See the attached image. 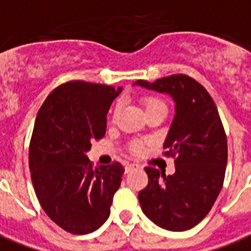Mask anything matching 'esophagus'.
<instances>
[{
	"mask_svg": "<svg viewBox=\"0 0 251 251\" xmlns=\"http://www.w3.org/2000/svg\"><path fill=\"white\" fill-rule=\"evenodd\" d=\"M138 168H141L138 163H126L125 170H126V173H129V172H131L133 169H138Z\"/></svg>",
	"mask_w": 251,
	"mask_h": 251,
	"instance_id": "1",
	"label": "esophagus"
}]
</instances>
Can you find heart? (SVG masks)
<instances>
[{"mask_svg": "<svg viewBox=\"0 0 251 251\" xmlns=\"http://www.w3.org/2000/svg\"><path fill=\"white\" fill-rule=\"evenodd\" d=\"M142 102H144L145 111H146V113L151 110H166V105H165V102H163L161 98L155 97V96H145V97L142 98ZM118 113H120V105H116L114 110H113V114H111V118L114 120ZM144 146H145L144 141L135 140L131 142L129 148H130V150L133 151V153L140 154L142 153Z\"/></svg>", "mask_w": 251, "mask_h": 251, "instance_id": "b5f03b06", "label": "heart"}]
</instances>
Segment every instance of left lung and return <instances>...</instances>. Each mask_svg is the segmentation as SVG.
I'll use <instances>...</instances> for the list:
<instances>
[{"instance_id":"obj_1","label":"left lung","mask_w":251,"mask_h":251,"mask_svg":"<svg viewBox=\"0 0 251 251\" xmlns=\"http://www.w3.org/2000/svg\"><path fill=\"white\" fill-rule=\"evenodd\" d=\"M150 90L166 93L176 102V116L163 144L176 173L166 176L145 168L149 182L138 194L145 215L162 229L185 231L198 225L214 205L224 185L227 140L213 98L186 74L154 82L138 79Z\"/></svg>"}]
</instances>
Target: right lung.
Instances as JSON below:
<instances>
[{"label":"right lung","instance_id":"1","mask_svg":"<svg viewBox=\"0 0 251 251\" xmlns=\"http://www.w3.org/2000/svg\"><path fill=\"white\" fill-rule=\"evenodd\" d=\"M122 89L69 81L46 97L29 145L37 198L50 220L72 234L97 230L110 214L125 172L120 162L93 168L92 141L103 138L106 114Z\"/></svg>","mask_w":251,"mask_h":251}]
</instances>
